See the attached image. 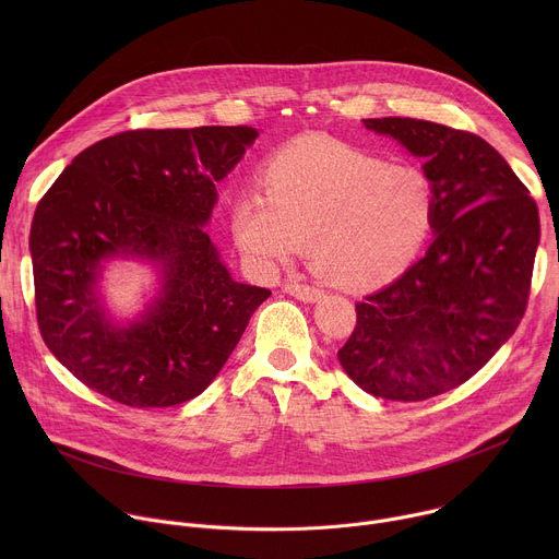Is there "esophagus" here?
I'll list each match as a JSON object with an SVG mask.
<instances>
[{
    "instance_id": "esophagus-1",
    "label": "esophagus",
    "mask_w": 559,
    "mask_h": 559,
    "mask_svg": "<svg viewBox=\"0 0 559 559\" xmlns=\"http://www.w3.org/2000/svg\"><path fill=\"white\" fill-rule=\"evenodd\" d=\"M285 292L289 296L302 300V302H318V300H323V296H325L323 289L311 287V285H302V283H287Z\"/></svg>"
}]
</instances>
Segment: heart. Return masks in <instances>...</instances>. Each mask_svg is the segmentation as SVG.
<instances>
[{"instance_id": "b5f03b06", "label": "heart", "mask_w": 559, "mask_h": 559, "mask_svg": "<svg viewBox=\"0 0 559 559\" xmlns=\"http://www.w3.org/2000/svg\"><path fill=\"white\" fill-rule=\"evenodd\" d=\"M261 194L231 207L236 248L261 272L289 265L302 246L316 274L343 289H369L403 274L436 218L431 179L412 164L330 136H298L274 150Z\"/></svg>"}]
</instances>
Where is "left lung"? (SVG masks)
I'll list each match as a JSON object with an SVG mask.
<instances>
[{
	"label": "left lung",
	"mask_w": 559,
	"mask_h": 559,
	"mask_svg": "<svg viewBox=\"0 0 559 559\" xmlns=\"http://www.w3.org/2000/svg\"><path fill=\"white\" fill-rule=\"evenodd\" d=\"M362 123L425 158L436 236L401 278L356 302V328L338 360L362 391L420 403L466 382L518 330L539 214L483 136L409 117Z\"/></svg>",
	"instance_id": "obj_1"
}]
</instances>
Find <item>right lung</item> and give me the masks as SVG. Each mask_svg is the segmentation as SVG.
<instances>
[{
    "label": "right lung",
    "mask_w": 559,
    "mask_h": 559,
    "mask_svg": "<svg viewBox=\"0 0 559 559\" xmlns=\"http://www.w3.org/2000/svg\"><path fill=\"white\" fill-rule=\"evenodd\" d=\"M250 126L128 130L79 152L35 210V307L52 356L128 407L192 401L216 378L270 289L236 283L203 229ZM112 258L159 270V292L115 324L98 278Z\"/></svg>",
    "instance_id": "add662e5"
}]
</instances>
